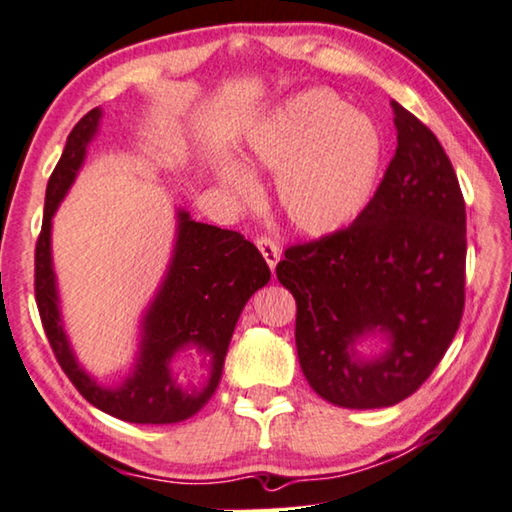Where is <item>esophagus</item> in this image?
I'll list each match as a JSON object with an SVG mask.
<instances>
[{
    "mask_svg": "<svg viewBox=\"0 0 512 512\" xmlns=\"http://www.w3.org/2000/svg\"><path fill=\"white\" fill-rule=\"evenodd\" d=\"M257 248L262 257L266 259V264H269V269L275 271V266L280 262V248L278 243H275L271 237H257Z\"/></svg>",
    "mask_w": 512,
    "mask_h": 512,
    "instance_id": "esophagus-1",
    "label": "esophagus"
}]
</instances>
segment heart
Returning <instances> with one entry per match:
<instances>
[{
	"label": "heart",
	"instance_id": "obj_1",
	"mask_svg": "<svg viewBox=\"0 0 512 512\" xmlns=\"http://www.w3.org/2000/svg\"><path fill=\"white\" fill-rule=\"evenodd\" d=\"M383 164L385 136L376 120L328 91L289 97L257 120L239 157L247 175L278 177L280 212L305 237H330L358 221L378 189ZM242 174L223 166L216 177L239 205H248L255 184Z\"/></svg>",
	"mask_w": 512,
	"mask_h": 512
}]
</instances>
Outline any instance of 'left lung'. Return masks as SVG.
<instances>
[{
    "mask_svg": "<svg viewBox=\"0 0 512 512\" xmlns=\"http://www.w3.org/2000/svg\"><path fill=\"white\" fill-rule=\"evenodd\" d=\"M394 107L396 152L346 230L285 250L278 280L296 298L307 383L339 408H389L431 376L465 307V200L449 157L421 120ZM380 336L386 348L364 356Z\"/></svg>",
    "mask_w": 512,
    "mask_h": 512,
    "instance_id": "left-lung-1",
    "label": "left lung"
}]
</instances>
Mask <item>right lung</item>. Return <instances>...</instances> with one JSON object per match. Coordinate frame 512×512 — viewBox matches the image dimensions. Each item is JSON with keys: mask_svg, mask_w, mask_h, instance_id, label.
<instances>
[{"mask_svg": "<svg viewBox=\"0 0 512 512\" xmlns=\"http://www.w3.org/2000/svg\"><path fill=\"white\" fill-rule=\"evenodd\" d=\"M100 120V107L79 120L47 182L43 230L36 243L40 321L61 369L88 403L132 424H177L200 412L214 396L243 307L271 280V271L262 253L239 232L193 221L186 209L177 207L173 255L141 316L132 371L118 385H102L91 376L77 360L63 326L52 259V218L84 166ZM186 350H196L203 358L201 366L208 373L200 384L182 386L172 371L174 358Z\"/></svg>", "mask_w": 512, "mask_h": 512, "instance_id": "1", "label": "right lung"}]
</instances>
